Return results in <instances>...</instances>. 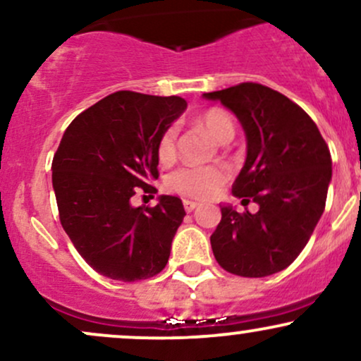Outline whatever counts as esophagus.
I'll return each mask as SVG.
<instances>
[{
	"label": "esophagus",
	"mask_w": 361,
	"mask_h": 361,
	"mask_svg": "<svg viewBox=\"0 0 361 361\" xmlns=\"http://www.w3.org/2000/svg\"><path fill=\"white\" fill-rule=\"evenodd\" d=\"M183 205H185L186 212H193V210L197 209L200 204H197V202H192V200H183Z\"/></svg>",
	"instance_id": "esophagus-1"
}]
</instances>
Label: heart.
Listing matches in <instances>:
<instances>
[{"label": "heart", "mask_w": 361, "mask_h": 361, "mask_svg": "<svg viewBox=\"0 0 361 361\" xmlns=\"http://www.w3.org/2000/svg\"><path fill=\"white\" fill-rule=\"evenodd\" d=\"M217 142H231L234 137V123L229 115L222 110H209L197 120ZM176 156V128L169 127L163 132L157 142V157L161 163H169ZM229 171L222 166H186L178 168L168 178V188L173 192L192 198H210L219 192Z\"/></svg>", "instance_id": "1"}]
</instances>
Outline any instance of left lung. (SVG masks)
<instances>
[{"label": "left lung", "instance_id": "8db88e82", "mask_svg": "<svg viewBox=\"0 0 361 361\" xmlns=\"http://www.w3.org/2000/svg\"><path fill=\"white\" fill-rule=\"evenodd\" d=\"M202 97L221 102L241 123L246 161L233 195L259 207L256 214H239L221 205L222 219L210 235L215 259L247 279L285 270L324 212L333 175L327 144L297 103L268 86L241 82Z\"/></svg>", "mask_w": 361, "mask_h": 361}]
</instances>
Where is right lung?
<instances>
[{
  "instance_id": "1",
  "label": "right lung",
  "mask_w": 361,
  "mask_h": 361,
  "mask_svg": "<svg viewBox=\"0 0 361 361\" xmlns=\"http://www.w3.org/2000/svg\"><path fill=\"white\" fill-rule=\"evenodd\" d=\"M186 110L180 97L117 91L78 115L52 161L61 224L86 263L111 280L135 281L166 267L185 217L178 197L134 207L157 178V142Z\"/></svg>"
}]
</instances>
